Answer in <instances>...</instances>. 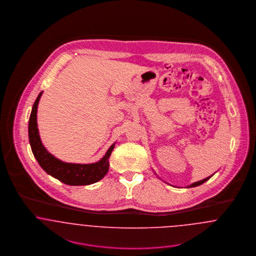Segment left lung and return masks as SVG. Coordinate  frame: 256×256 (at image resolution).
I'll list each match as a JSON object with an SVG mask.
<instances>
[{
  "label": "left lung",
  "instance_id": "left-lung-1",
  "mask_svg": "<svg viewBox=\"0 0 256 256\" xmlns=\"http://www.w3.org/2000/svg\"><path fill=\"white\" fill-rule=\"evenodd\" d=\"M213 175H211V176H209V177H207V178H205V179H203V180H200V181H198V182H194V183H192V185H190L187 188H192V187H196V186H200V185H202L203 184L204 182H206L207 180H209L211 177H212Z\"/></svg>",
  "mask_w": 256,
  "mask_h": 256
}]
</instances>
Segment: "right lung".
<instances>
[{"mask_svg":"<svg viewBox=\"0 0 256 256\" xmlns=\"http://www.w3.org/2000/svg\"><path fill=\"white\" fill-rule=\"evenodd\" d=\"M42 92L34 103L28 120V140L34 156L40 166L48 174L60 180V182L70 186H84L90 185L101 180L108 170V158L114 148L110 146L104 157L100 161L94 164H72L56 159L47 151L41 142L38 133L36 112Z\"/></svg>","mask_w":256,"mask_h":256,"instance_id":"obj_1","label":"right lung"}]
</instances>
